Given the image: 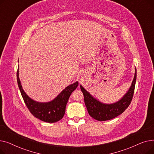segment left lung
Listing matches in <instances>:
<instances>
[{
    "label": "left lung",
    "mask_w": 154,
    "mask_h": 154,
    "mask_svg": "<svg viewBox=\"0 0 154 154\" xmlns=\"http://www.w3.org/2000/svg\"><path fill=\"white\" fill-rule=\"evenodd\" d=\"M137 79V71L132 81L131 87L126 94L116 103L112 104H104L93 98V97L80 85L83 94L85 106L87 111L92 118L99 121H106L114 119L125 110L131 103L135 90Z\"/></svg>",
    "instance_id": "1"
}]
</instances>
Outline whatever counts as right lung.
Listing matches in <instances>:
<instances>
[{"label":"right lung","instance_id":"obj_1","mask_svg":"<svg viewBox=\"0 0 154 154\" xmlns=\"http://www.w3.org/2000/svg\"><path fill=\"white\" fill-rule=\"evenodd\" d=\"M17 80L23 101L30 112L35 117L48 123L58 122L63 118L70 96L79 85L78 82L71 84L63 90L52 101L40 103L31 99L23 91L19 77V69L17 72Z\"/></svg>","mask_w":154,"mask_h":154}]
</instances>
